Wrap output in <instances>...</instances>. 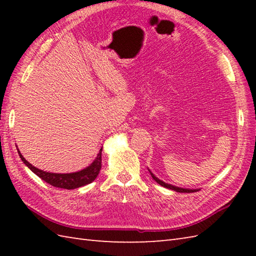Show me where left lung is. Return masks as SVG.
Here are the masks:
<instances>
[{"mask_svg": "<svg viewBox=\"0 0 256 256\" xmlns=\"http://www.w3.org/2000/svg\"><path fill=\"white\" fill-rule=\"evenodd\" d=\"M148 172H150V176L153 177V179L154 180L157 182V184H160V186H162V187H165V188H168V189H172V190H174V192H198L199 189H188V188H182V187H177V186H174V184H167V182H162V180H160V179H158L157 178L153 172H152L150 170H148Z\"/></svg>", "mask_w": 256, "mask_h": 256, "instance_id": "left-lung-1", "label": "left lung"}]
</instances>
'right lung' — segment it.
<instances>
[{"label":"right lung","instance_id":"obj_1","mask_svg":"<svg viewBox=\"0 0 256 256\" xmlns=\"http://www.w3.org/2000/svg\"><path fill=\"white\" fill-rule=\"evenodd\" d=\"M18 152L20 160H23L24 164L28 167L32 172L36 174L38 177L42 178V180L52 184L54 187L64 188V189H76V188L86 186V184H91L96 178V176L99 175L101 166H102L101 164L102 148H100L99 154H98L94 160L92 162L88 167H86L79 172H69V174H57V172H44L42 170H38V168L32 166L30 162H28L24 158L23 155H22L20 152L18 150Z\"/></svg>","mask_w":256,"mask_h":256}]
</instances>
